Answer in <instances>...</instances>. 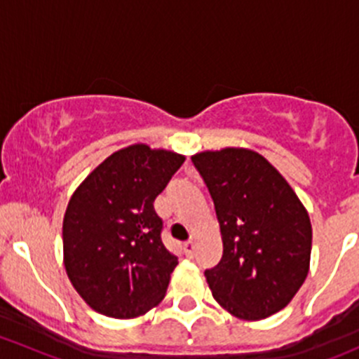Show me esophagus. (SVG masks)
<instances>
[{
	"mask_svg": "<svg viewBox=\"0 0 359 359\" xmlns=\"http://www.w3.org/2000/svg\"><path fill=\"white\" fill-rule=\"evenodd\" d=\"M184 253H186L187 257H193L194 255V252H196V243H194L193 240L191 241H186V243H184Z\"/></svg>",
	"mask_w": 359,
	"mask_h": 359,
	"instance_id": "1",
	"label": "esophagus"
}]
</instances>
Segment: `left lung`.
<instances>
[{
	"label": "left lung",
	"instance_id": "8db88e82",
	"mask_svg": "<svg viewBox=\"0 0 359 359\" xmlns=\"http://www.w3.org/2000/svg\"><path fill=\"white\" fill-rule=\"evenodd\" d=\"M215 205L224 252L205 271L213 299L241 320L288 306L309 273L313 229L290 184L259 153L240 147L194 154Z\"/></svg>",
	"mask_w": 359,
	"mask_h": 359
}]
</instances>
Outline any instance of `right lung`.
Wrapping results in <instances>:
<instances>
[{
	"instance_id": "right-lung-1",
	"label": "right lung",
	"mask_w": 359,
	"mask_h": 359,
	"mask_svg": "<svg viewBox=\"0 0 359 359\" xmlns=\"http://www.w3.org/2000/svg\"><path fill=\"white\" fill-rule=\"evenodd\" d=\"M184 161L182 154L133 144L104 159L69 200L64 266L97 313L135 318L165 297L179 262L163 245L153 203Z\"/></svg>"
}]
</instances>
